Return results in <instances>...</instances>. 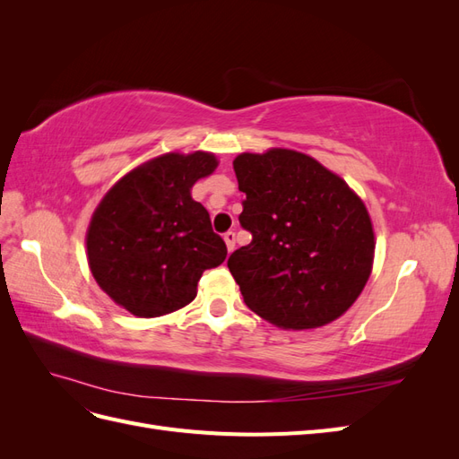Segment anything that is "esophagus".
I'll return each mask as SVG.
<instances>
[{"label": "esophagus", "instance_id": "34e87169", "mask_svg": "<svg viewBox=\"0 0 459 459\" xmlns=\"http://www.w3.org/2000/svg\"><path fill=\"white\" fill-rule=\"evenodd\" d=\"M224 241H226V245H228V251L231 253L233 248H235V231H226V233H224Z\"/></svg>", "mask_w": 459, "mask_h": 459}]
</instances>
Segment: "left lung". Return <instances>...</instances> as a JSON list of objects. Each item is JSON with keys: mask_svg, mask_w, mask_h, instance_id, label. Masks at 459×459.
I'll return each instance as SVG.
<instances>
[{"mask_svg": "<svg viewBox=\"0 0 459 459\" xmlns=\"http://www.w3.org/2000/svg\"><path fill=\"white\" fill-rule=\"evenodd\" d=\"M239 224L253 241L228 258L248 308L283 329H314L349 310L369 280L368 208L342 178L290 149L233 160Z\"/></svg>", "mask_w": 459, "mask_h": 459, "instance_id": "1", "label": "left lung"}]
</instances>
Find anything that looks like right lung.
Wrapping results in <instances>:
<instances>
[{
	"label": "right lung",
	"mask_w": 459,
	"mask_h": 459,
	"mask_svg": "<svg viewBox=\"0 0 459 459\" xmlns=\"http://www.w3.org/2000/svg\"><path fill=\"white\" fill-rule=\"evenodd\" d=\"M211 152H166L108 189L91 216L86 247L95 281L137 317L184 308L208 268L226 260L224 239L191 187L211 176Z\"/></svg>",
	"instance_id": "right-lung-1"
}]
</instances>
